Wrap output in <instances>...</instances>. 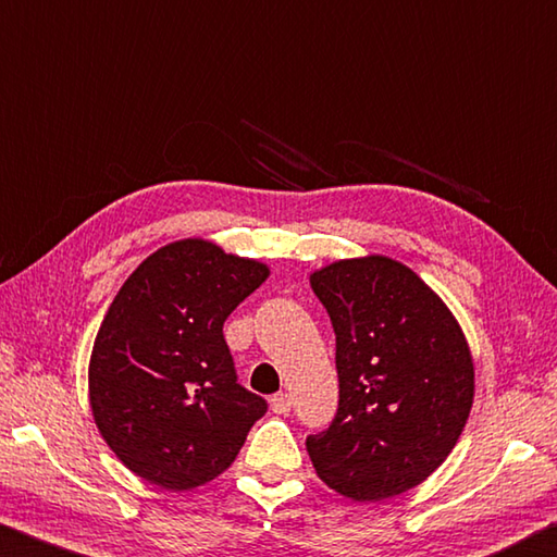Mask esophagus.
Listing matches in <instances>:
<instances>
[{
    "label": "esophagus",
    "instance_id": "34e87169",
    "mask_svg": "<svg viewBox=\"0 0 557 557\" xmlns=\"http://www.w3.org/2000/svg\"><path fill=\"white\" fill-rule=\"evenodd\" d=\"M269 404H271V411L278 413V416H286V413L290 411V396L284 394V392L273 394V396L269 398Z\"/></svg>",
    "mask_w": 557,
    "mask_h": 557
}]
</instances>
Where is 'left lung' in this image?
I'll list each match as a JSON object with an SVG mask.
<instances>
[{
    "label": "left lung",
    "instance_id": "obj_1",
    "mask_svg": "<svg viewBox=\"0 0 557 557\" xmlns=\"http://www.w3.org/2000/svg\"><path fill=\"white\" fill-rule=\"evenodd\" d=\"M310 286L335 330L337 413L306 437L330 490L382 502L431 476L460 437L474 367L460 325L416 273L386 257L345 259Z\"/></svg>",
    "mask_w": 557,
    "mask_h": 557
}]
</instances>
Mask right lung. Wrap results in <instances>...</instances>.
<instances>
[{
    "mask_svg": "<svg viewBox=\"0 0 557 557\" xmlns=\"http://www.w3.org/2000/svg\"><path fill=\"white\" fill-rule=\"evenodd\" d=\"M269 276L202 239L173 242L114 296L90 357V406L124 467L169 492L234 462L267 401L237 382L222 325Z\"/></svg>",
    "mask_w": 557,
    "mask_h": 557,
    "instance_id": "obj_1",
    "label": "right lung"
}]
</instances>
